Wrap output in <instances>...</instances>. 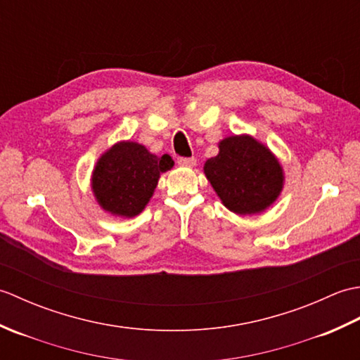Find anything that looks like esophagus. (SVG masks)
<instances>
[{
  "mask_svg": "<svg viewBox=\"0 0 360 360\" xmlns=\"http://www.w3.org/2000/svg\"><path fill=\"white\" fill-rule=\"evenodd\" d=\"M178 164L181 167H195L196 165V159L195 158H179Z\"/></svg>",
  "mask_w": 360,
  "mask_h": 360,
  "instance_id": "obj_1",
  "label": "esophagus"
}]
</instances>
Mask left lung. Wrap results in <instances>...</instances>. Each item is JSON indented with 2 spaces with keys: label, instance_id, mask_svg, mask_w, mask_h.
Masks as SVG:
<instances>
[{
  "label": "left lung",
  "instance_id": "8db88e82",
  "mask_svg": "<svg viewBox=\"0 0 360 360\" xmlns=\"http://www.w3.org/2000/svg\"><path fill=\"white\" fill-rule=\"evenodd\" d=\"M204 164V174L221 202L236 215H255L277 201L285 173L277 156L249 134L229 136Z\"/></svg>",
  "mask_w": 360,
  "mask_h": 360
}]
</instances>
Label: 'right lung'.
Masks as SVG:
<instances>
[{
    "label": "right lung",
    "instance_id": "1",
    "mask_svg": "<svg viewBox=\"0 0 360 360\" xmlns=\"http://www.w3.org/2000/svg\"><path fill=\"white\" fill-rule=\"evenodd\" d=\"M173 165L168 155L156 156L141 143L120 141L97 159L91 190L105 212L133 218L151 200L160 173L172 170Z\"/></svg>",
    "mask_w": 360,
    "mask_h": 360
}]
</instances>
